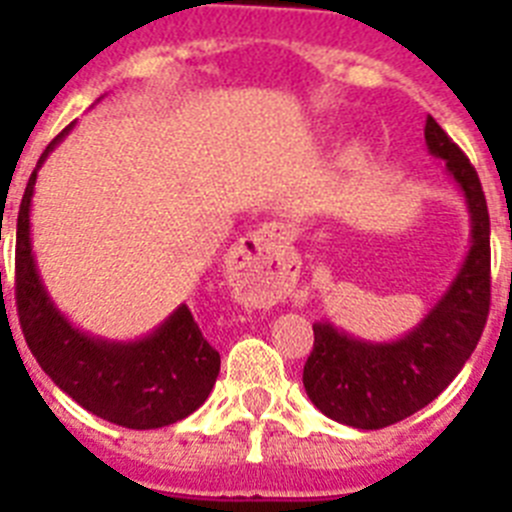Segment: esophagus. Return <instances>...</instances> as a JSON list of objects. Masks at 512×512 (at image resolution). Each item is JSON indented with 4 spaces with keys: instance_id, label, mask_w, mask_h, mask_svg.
<instances>
[{
    "instance_id": "esophagus-1",
    "label": "esophagus",
    "mask_w": 512,
    "mask_h": 512,
    "mask_svg": "<svg viewBox=\"0 0 512 512\" xmlns=\"http://www.w3.org/2000/svg\"><path fill=\"white\" fill-rule=\"evenodd\" d=\"M225 266L230 282L253 297L274 295L297 277L295 261L282 251L274 228H259L241 238L230 251Z\"/></svg>"
}]
</instances>
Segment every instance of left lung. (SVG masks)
I'll use <instances>...</instances> for the list:
<instances>
[{
    "instance_id": "obj_1",
    "label": "left lung",
    "mask_w": 512,
    "mask_h": 512,
    "mask_svg": "<svg viewBox=\"0 0 512 512\" xmlns=\"http://www.w3.org/2000/svg\"><path fill=\"white\" fill-rule=\"evenodd\" d=\"M425 146L446 161L472 223L469 253L454 282L397 341H364L328 320L312 325L315 343L302 372L307 397L330 420L361 431L400 423L436 400L477 348L490 312V212L479 176L431 115Z\"/></svg>"
}]
</instances>
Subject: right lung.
I'll return each instance as SVG.
<instances>
[{
  "label": "right lung",
  "mask_w": 512,
  "mask_h": 512,
  "mask_svg": "<svg viewBox=\"0 0 512 512\" xmlns=\"http://www.w3.org/2000/svg\"><path fill=\"white\" fill-rule=\"evenodd\" d=\"M71 128L74 122L48 143L22 194L15 251L20 328L40 369L81 408L133 431L164 428L207 400L220 374V354L205 341L187 305L138 341L89 336L53 305L30 243V202L38 169Z\"/></svg>",
  "instance_id": "1"
}]
</instances>
